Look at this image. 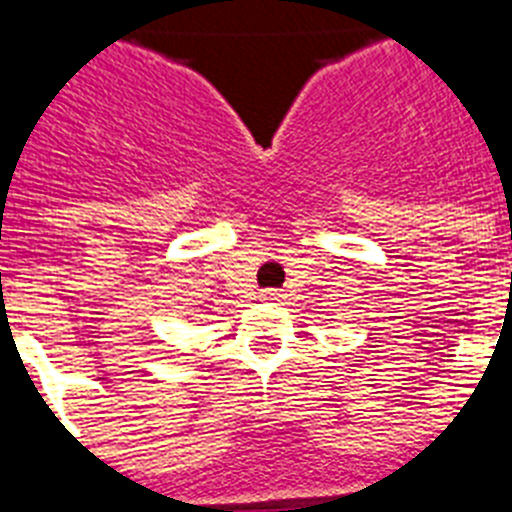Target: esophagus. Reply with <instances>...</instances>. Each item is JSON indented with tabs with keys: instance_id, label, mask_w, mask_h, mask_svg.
<instances>
[{
	"instance_id": "34e87169",
	"label": "esophagus",
	"mask_w": 512,
	"mask_h": 512,
	"mask_svg": "<svg viewBox=\"0 0 512 512\" xmlns=\"http://www.w3.org/2000/svg\"><path fill=\"white\" fill-rule=\"evenodd\" d=\"M260 299H263V302H273V304H276V302H281L283 294L278 289H265L263 294H260Z\"/></svg>"
}]
</instances>
